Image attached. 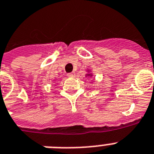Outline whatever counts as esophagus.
<instances>
[{
	"label": "esophagus",
	"instance_id": "obj_1",
	"mask_svg": "<svg viewBox=\"0 0 154 154\" xmlns=\"http://www.w3.org/2000/svg\"><path fill=\"white\" fill-rule=\"evenodd\" d=\"M67 76H68L69 77H73L75 76V73H69L67 74Z\"/></svg>",
	"mask_w": 154,
	"mask_h": 154
}]
</instances>
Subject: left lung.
I'll return each mask as SVG.
<instances>
[{
    "mask_svg": "<svg viewBox=\"0 0 154 154\" xmlns=\"http://www.w3.org/2000/svg\"><path fill=\"white\" fill-rule=\"evenodd\" d=\"M87 72H88V73H87V74H85V76H86V77H92L93 73H91V70H90V69H87Z\"/></svg>",
    "mask_w": 154,
    "mask_h": 154,
    "instance_id": "1",
    "label": "left lung"
}]
</instances>
